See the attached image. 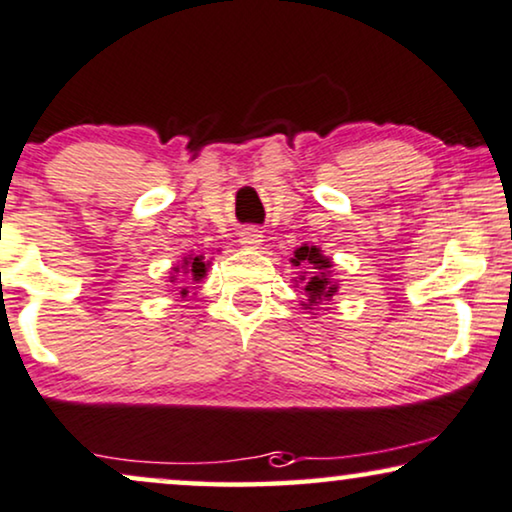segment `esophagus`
<instances>
[{
	"instance_id": "34e87169",
	"label": "esophagus",
	"mask_w": 512,
	"mask_h": 512,
	"mask_svg": "<svg viewBox=\"0 0 512 512\" xmlns=\"http://www.w3.org/2000/svg\"><path fill=\"white\" fill-rule=\"evenodd\" d=\"M262 238H264V236L260 234V231L248 227V229H243L241 234H238V243H241L243 248H260Z\"/></svg>"
}]
</instances>
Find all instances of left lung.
Returning <instances> with one entry per match:
<instances>
[{"instance_id": "left-lung-1", "label": "left lung", "mask_w": 512, "mask_h": 512, "mask_svg": "<svg viewBox=\"0 0 512 512\" xmlns=\"http://www.w3.org/2000/svg\"><path fill=\"white\" fill-rule=\"evenodd\" d=\"M299 269V278H295V288L302 290L304 309L316 311L320 304L330 302L337 295L339 283L332 276L330 257L323 255V250L316 245H302L295 250V257L290 260Z\"/></svg>"}]
</instances>
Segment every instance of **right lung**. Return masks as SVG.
I'll return each mask as SVG.
<instances>
[{
  "label": "right lung",
  "mask_w": 512,
  "mask_h": 512,
  "mask_svg": "<svg viewBox=\"0 0 512 512\" xmlns=\"http://www.w3.org/2000/svg\"><path fill=\"white\" fill-rule=\"evenodd\" d=\"M206 269H208V262H203V257L201 255H196V257H185V260H182V267H175L173 271H182V274L187 276V281H201L203 276H206ZM175 281V278H173ZM170 281V283H173ZM182 283V281H180ZM187 288H182L180 290V295L182 297H187Z\"/></svg>",
  "instance_id": "right-lung-1"
}]
</instances>
